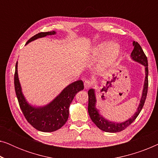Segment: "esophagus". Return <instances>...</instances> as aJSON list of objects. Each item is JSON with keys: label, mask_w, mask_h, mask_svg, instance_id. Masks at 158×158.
I'll list each match as a JSON object with an SVG mask.
<instances>
[{"label": "esophagus", "mask_w": 158, "mask_h": 158, "mask_svg": "<svg viewBox=\"0 0 158 158\" xmlns=\"http://www.w3.org/2000/svg\"><path fill=\"white\" fill-rule=\"evenodd\" d=\"M91 85H92V82L88 81V80L84 82V87H85V89H88V88H90L91 87Z\"/></svg>", "instance_id": "obj_1"}]
</instances>
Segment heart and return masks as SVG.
I'll list each match as a JSON object with an SVG mask.
<instances>
[{"label": "heart", "instance_id": "b5f03b06", "mask_svg": "<svg viewBox=\"0 0 158 158\" xmlns=\"http://www.w3.org/2000/svg\"><path fill=\"white\" fill-rule=\"evenodd\" d=\"M120 54V47L117 43L103 42L97 44L92 51L94 57L102 56L100 68L103 69L111 65L117 60Z\"/></svg>", "mask_w": 158, "mask_h": 158}]
</instances>
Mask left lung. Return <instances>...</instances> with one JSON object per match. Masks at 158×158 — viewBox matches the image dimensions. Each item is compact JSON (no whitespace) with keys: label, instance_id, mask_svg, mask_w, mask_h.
<instances>
[{"label":"left lung","instance_id":"obj_1","mask_svg":"<svg viewBox=\"0 0 158 158\" xmlns=\"http://www.w3.org/2000/svg\"><path fill=\"white\" fill-rule=\"evenodd\" d=\"M134 49L131 53V57L134 61L139 62L142 65L145 67V80H144L143 90H142V94L141 99H140V103L139 106L137 108V111L134 114L132 117L129 118L128 120L125 121L122 123H116L110 122L106 118L103 117L102 116L99 114L98 110L96 108V94H95L94 89H90L88 90V111L92 122L98 127L99 129L102 131H106V132L115 133L118 131H123L127 127H128L136 119L139 115L140 111H142V107L145 102L147 94H148V58H147L145 54L144 53L142 47L138 44V42H133Z\"/></svg>","mask_w":158,"mask_h":158}]
</instances>
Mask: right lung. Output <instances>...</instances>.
<instances>
[{
    "label": "right lung",
    "mask_w": 158,
    "mask_h": 158,
    "mask_svg": "<svg viewBox=\"0 0 158 158\" xmlns=\"http://www.w3.org/2000/svg\"><path fill=\"white\" fill-rule=\"evenodd\" d=\"M56 31L40 32L27 42L48 35H54ZM18 62L16 64L14 74V87L20 108L27 122L39 131L44 132L55 131L61 128L68 121L69 107L77 92L83 90V82L81 80L70 83L54 99L44 106H33L30 105L23 96L18 77Z\"/></svg>",
    "instance_id": "1"
}]
</instances>
